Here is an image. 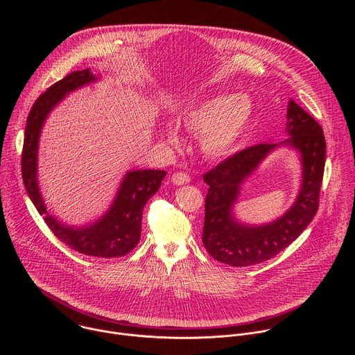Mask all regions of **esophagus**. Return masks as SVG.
<instances>
[{
	"label": "esophagus",
	"instance_id": "obj_1",
	"mask_svg": "<svg viewBox=\"0 0 355 355\" xmlns=\"http://www.w3.org/2000/svg\"><path fill=\"white\" fill-rule=\"evenodd\" d=\"M189 181H191V178H189V175L185 174V173H175V174L171 175V182H173L174 185L189 184Z\"/></svg>",
	"mask_w": 355,
	"mask_h": 355
}]
</instances>
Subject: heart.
I'll return each mask as SVG.
<instances>
[{
    "label": "heart",
    "instance_id": "1",
    "mask_svg": "<svg viewBox=\"0 0 355 355\" xmlns=\"http://www.w3.org/2000/svg\"><path fill=\"white\" fill-rule=\"evenodd\" d=\"M252 104L245 95H218L184 111L178 123L191 135H200L202 153L212 160L234 155L252 121ZM166 137L173 146L180 137L173 126L166 129Z\"/></svg>",
    "mask_w": 355,
    "mask_h": 355
}]
</instances>
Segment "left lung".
I'll list each match as a JSON object with an SVG mask.
<instances>
[{"instance_id":"8db88e82","label":"left lung","mask_w":355,"mask_h":355,"mask_svg":"<svg viewBox=\"0 0 355 355\" xmlns=\"http://www.w3.org/2000/svg\"><path fill=\"white\" fill-rule=\"evenodd\" d=\"M285 133L288 135L285 140L244 148L204 175L209 189L202 241L215 260L232 267L264 263L296 240L315 218L326 160L323 129L291 99ZM281 146L295 149L301 160V188L295 202L272 223L263 225L240 223L232 209L243 182L272 150Z\"/></svg>"}]
</instances>
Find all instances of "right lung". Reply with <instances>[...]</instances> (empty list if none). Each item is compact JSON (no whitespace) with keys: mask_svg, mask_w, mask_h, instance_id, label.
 <instances>
[{"mask_svg":"<svg viewBox=\"0 0 355 355\" xmlns=\"http://www.w3.org/2000/svg\"><path fill=\"white\" fill-rule=\"evenodd\" d=\"M98 78L89 69L70 73L36 99L26 119L22 150V178L39 215L63 243L85 256L112 259L128 254L139 243L143 208L146 202L162 187L166 171L143 168L128 171L108 211L96 220L83 226L67 225L50 214L37 180L39 140L47 116L70 92L96 83Z\"/></svg>","mask_w":355,"mask_h":355,"instance_id":"right-lung-1","label":"right lung"}]
</instances>
